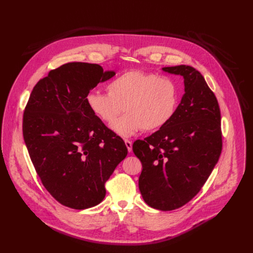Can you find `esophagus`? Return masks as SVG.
Returning <instances> with one entry per match:
<instances>
[{"label":"esophagus","mask_w":253,"mask_h":253,"mask_svg":"<svg viewBox=\"0 0 253 253\" xmlns=\"http://www.w3.org/2000/svg\"><path fill=\"white\" fill-rule=\"evenodd\" d=\"M125 143H126V146L127 148V151L131 152V150H133V143H131L129 140H125Z\"/></svg>","instance_id":"34e87169"}]
</instances>
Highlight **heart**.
Returning a JSON list of instances; mask_svg holds the SVG:
<instances>
[{"label":"heart","instance_id":"heart-1","mask_svg":"<svg viewBox=\"0 0 253 253\" xmlns=\"http://www.w3.org/2000/svg\"><path fill=\"white\" fill-rule=\"evenodd\" d=\"M86 104L91 113L111 125L124 110L127 113L111 128L122 137L139 130L153 131L166 126L175 116L180 92L174 79L145 71H128L107 84V93L90 91Z\"/></svg>","mask_w":253,"mask_h":253}]
</instances>
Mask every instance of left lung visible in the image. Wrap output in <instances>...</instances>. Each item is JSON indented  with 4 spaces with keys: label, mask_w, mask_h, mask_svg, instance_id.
I'll use <instances>...</instances> for the list:
<instances>
[{
    "label": "left lung",
    "mask_w": 253,
    "mask_h": 253,
    "mask_svg": "<svg viewBox=\"0 0 253 253\" xmlns=\"http://www.w3.org/2000/svg\"><path fill=\"white\" fill-rule=\"evenodd\" d=\"M163 71L181 75L184 94L171 122L133 151L142 163L139 189L148 206L162 211L182 207L207 181L222 149L220 109L213 91L195 68Z\"/></svg>",
    "instance_id": "obj_1"
}]
</instances>
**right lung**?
<instances>
[{
	"instance_id": "add662e5",
	"label": "right lung",
	"mask_w": 253,
	"mask_h": 253,
	"mask_svg": "<svg viewBox=\"0 0 253 253\" xmlns=\"http://www.w3.org/2000/svg\"><path fill=\"white\" fill-rule=\"evenodd\" d=\"M114 75L97 64H65L36 84L23 113V139L36 172L48 192L72 209L100 204L106 181L127 154L124 140L85 101Z\"/></svg>"
}]
</instances>
